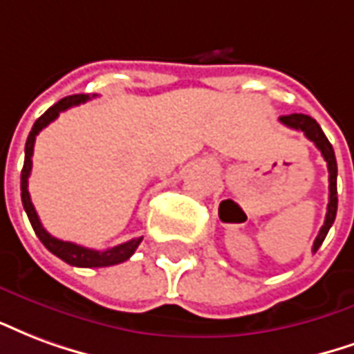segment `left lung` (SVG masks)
Returning <instances> with one entry per match:
<instances>
[{
    "label": "left lung",
    "instance_id": "1",
    "mask_svg": "<svg viewBox=\"0 0 354 354\" xmlns=\"http://www.w3.org/2000/svg\"><path fill=\"white\" fill-rule=\"evenodd\" d=\"M281 122L292 128V130H300L306 133V138L309 141H313L315 147L321 151L322 158L326 160V166H328V207H326V218H324V224L322 228L319 230V236L315 239L313 243V252H317V249L321 247L324 237L328 234L330 226L334 224L336 221V213H337V164H336V154H334V149L330 145V141L324 136V131L321 130V126L317 124L315 118H311L309 115H298V113H292V115H285V117L279 118Z\"/></svg>",
    "mask_w": 354,
    "mask_h": 354
}]
</instances>
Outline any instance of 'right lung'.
Masks as SVG:
<instances>
[{"instance_id":"obj_1","label":"right lung","mask_w":354,"mask_h":354,"mask_svg":"<svg viewBox=\"0 0 354 354\" xmlns=\"http://www.w3.org/2000/svg\"><path fill=\"white\" fill-rule=\"evenodd\" d=\"M90 95L86 94H75L64 97L58 103H54L50 109H46L43 115H41L35 124H33L32 131L28 136V141H26L24 149V167H22V174H20V196H22V205H24V211L30 223H32L33 232L37 234V237L41 239V243L45 245L48 251L56 254L58 259H62L64 262H68L71 266H77V268H105V266H115L120 264L124 260H128L136 252V249L139 247V243L143 241V237H136V239H130L126 243H120L113 249H107V251H94V249H86L82 245L71 243V241H62L58 237L50 236L48 232L43 228L39 216H37V211L33 207L32 198H30V192H28V177L32 174V156H33V145H35V138L43 128H46L48 124L58 118L62 111L69 109V107H75L79 103L88 102Z\"/></svg>"}]
</instances>
